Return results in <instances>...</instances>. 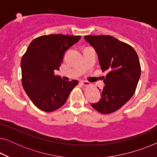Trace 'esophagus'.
<instances>
[{"label": "esophagus", "mask_w": 157, "mask_h": 157, "mask_svg": "<svg viewBox=\"0 0 157 157\" xmlns=\"http://www.w3.org/2000/svg\"><path fill=\"white\" fill-rule=\"evenodd\" d=\"M81 84L83 86H89L91 85V83L88 82L86 81H81Z\"/></svg>", "instance_id": "obj_1"}]
</instances>
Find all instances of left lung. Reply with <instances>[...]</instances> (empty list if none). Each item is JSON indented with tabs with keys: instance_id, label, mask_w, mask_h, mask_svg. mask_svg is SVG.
<instances>
[{
	"instance_id": "1",
	"label": "left lung",
	"mask_w": 157,
	"mask_h": 157,
	"mask_svg": "<svg viewBox=\"0 0 157 157\" xmlns=\"http://www.w3.org/2000/svg\"><path fill=\"white\" fill-rule=\"evenodd\" d=\"M97 52L105 86L101 98L91 106L106 114L117 111L134 95L141 76L138 55L132 46L111 36H85Z\"/></svg>"
}]
</instances>
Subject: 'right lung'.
<instances>
[{"label": "right lung", "mask_w": 157, "mask_h": 157, "mask_svg": "<svg viewBox=\"0 0 157 157\" xmlns=\"http://www.w3.org/2000/svg\"><path fill=\"white\" fill-rule=\"evenodd\" d=\"M81 36L45 35L35 38L21 59L22 85L33 104L51 112L65 104L77 80L64 81L55 76L64 53L80 40Z\"/></svg>", "instance_id": "obj_1"}]
</instances>
